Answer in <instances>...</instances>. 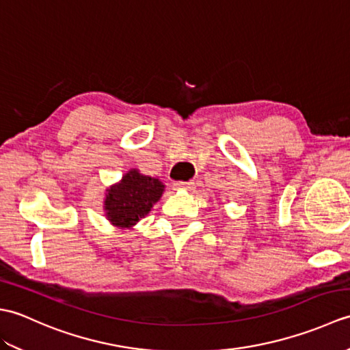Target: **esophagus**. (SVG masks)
Listing matches in <instances>:
<instances>
[{"label":"esophagus","instance_id":"esophagus-1","mask_svg":"<svg viewBox=\"0 0 350 350\" xmlns=\"http://www.w3.org/2000/svg\"><path fill=\"white\" fill-rule=\"evenodd\" d=\"M174 188L176 189H187V191H191L192 188H194V182H176L174 183Z\"/></svg>","mask_w":350,"mask_h":350}]
</instances>
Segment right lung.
Returning a JSON list of instances; mask_svg holds the SVG:
<instances>
[{
    "label": "right lung",
    "mask_w": 350,
    "mask_h": 350,
    "mask_svg": "<svg viewBox=\"0 0 350 350\" xmlns=\"http://www.w3.org/2000/svg\"><path fill=\"white\" fill-rule=\"evenodd\" d=\"M163 188L159 179L129 170L120 182L107 189L103 209L108 221L118 228H132L158 203Z\"/></svg>",
    "instance_id": "right-lung-1"
}]
</instances>
